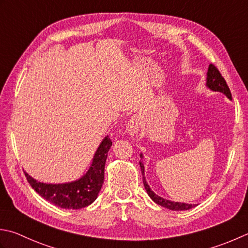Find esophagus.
Here are the masks:
<instances>
[{
    "label": "esophagus",
    "instance_id": "obj_1",
    "mask_svg": "<svg viewBox=\"0 0 248 248\" xmlns=\"http://www.w3.org/2000/svg\"><path fill=\"white\" fill-rule=\"evenodd\" d=\"M140 125H142V117H140V115H134L128 121L125 130H127L128 134H130L131 137H133V135L137 134L140 131Z\"/></svg>",
    "mask_w": 248,
    "mask_h": 248
}]
</instances>
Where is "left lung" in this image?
<instances>
[{
  "instance_id": "obj_1",
  "label": "left lung",
  "mask_w": 248,
  "mask_h": 248,
  "mask_svg": "<svg viewBox=\"0 0 248 248\" xmlns=\"http://www.w3.org/2000/svg\"><path fill=\"white\" fill-rule=\"evenodd\" d=\"M206 87L208 89H211L212 91L221 92V93H224L228 99L231 100V92H230L229 87H228L226 80L224 79V77L221 76L219 71H218L213 64H210V66H208V70H207ZM140 159H143L144 158L143 154H140ZM140 171H142V175H143L144 187H145V189H146V191L148 193V196L150 197V199H152L155 203H157L158 205H161V206L169 208V210H172V211H187V210H190V208L196 206V204H188V203H184V202H175V201L167 200V199L156 195V193L152 190V188L149 187V185L146 182V177H145V167H144V163L142 160L140 161Z\"/></svg>"
}]
</instances>
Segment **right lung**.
<instances>
[{
	"label": "right lung",
	"instance_id": "1",
	"mask_svg": "<svg viewBox=\"0 0 248 248\" xmlns=\"http://www.w3.org/2000/svg\"><path fill=\"white\" fill-rule=\"evenodd\" d=\"M111 140L105 137L95 150L88 171L76 181L62 184H46L29 175L26 177L31 187L45 200L62 208L79 210L90 205L98 198L104 182V168Z\"/></svg>",
	"mask_w": 248,
	"mask_h": 248
}]
</instances>
